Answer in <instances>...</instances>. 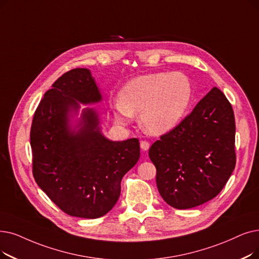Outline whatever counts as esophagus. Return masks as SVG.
Masks as SVG:
<instances>
[{"label":"esophagus","instance_id":"esophagus-1","mask_svg":"<svg viewBox=\"0 0 259 259\" xmlns=\"http://www.w3.org/2000/svg\"><path fill=\"white\" fill-rule=\"evenodd\" d=\"M150 147V144L147 142V141H142L141 142V149L143 151H147Z\"/></svg>","mask_w":259,"mask_h":259}]
</instances>
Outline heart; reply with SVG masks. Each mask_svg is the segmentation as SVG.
I'll use <instances>...</instances> for the list:
<instances>
[{
  "label": "heart",
  "mask_w": 259,
  "mask_h": 259,
  "mask_svg": "<svg viewBox=\"0 0 259 259\" xmlns=\"http://www.w3.org/2000/svg\"><path fill=\"white\" fill-rule=\"evenodd\" d=\"M192 98L188 78L179 72L146 74L133 78L113 104L114 117L127 125L140 114V125L152 136H162L181 121Z\"/></svg>",
  "instance_id": "b5f03b06"
}]
</instances>
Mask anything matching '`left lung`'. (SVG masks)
Returning <instances> with one entry per match:
<instances>
[{
	"label": "left lung",
	"mask_w": 259,
	"mask_h": 259,
	"mask_svg": "<svg viewBox=\"0 0 259 259\" xmlns=\"http://www.w3.org/2000/svg\"><path fill=\"white\" fill-rule=\"evenodd\" d=\"M235 129L232 106L215 87L181 123L151 145L156 186L167 204L192 208L221 192L236 164Z\"/></svg>",
	"instance_id": "8db88e82"
}]
</instances>
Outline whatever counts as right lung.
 <instances>
[{"instance_id": "1", "label": "right lung", "mask_w": 259, "mask_h": 259, "mask_svg": "<svg viewBox=\"0 0 259 259\" xmlns=\"http://www.w3.org/2000/svg\"><path fill=\"white\" fill-rule=\"evenodd\" d=\"M102 92L89 69H74L44 94L30 129L32 174L67 215L95 219L110 211L120 182L140 159L138 139L111 141L95 105Z\"/></svg>"}]
</instances>
